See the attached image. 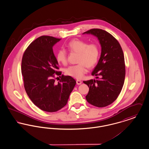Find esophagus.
Here are the masks:
<instances>
[{"instance_id":"34e87169","label":"esophagus","mask_w":149,"mask_h":149,"mask_svg":"<svg viewBox=\"0 0 149 149\" xmlns=\"http://www.w3.org/2000/svg\"><path fill=\"white\" fill-rule=\"evenodd\" d=\"M81 81H80V80H77V84H78V85H80L81 84Z\"/></svg>"}]
</instances>
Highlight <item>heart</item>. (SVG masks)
I'll return each instance as SVG.
<instances>
[{
  "mask_svg": "<svg viewBox=\"0 0 149 149\" xmlns=\"http://www.w3.org/2000/svg\"><path fill=\"white\" fill-rule=\"evenodd\" d=\"M68 50L71 52L78 53L79 64L71 65L65 70V73L72 77L81 79L86 72V66L89 68H93L98 63L100 56L98 46L95 43L88 44L87 41L74 39L67 45ZM57 61L60 64L67 63L66 51L63 49L58 50L56 55Z\"/></svg>",
  "mask_w": 149,
  "mask_h": 149,
  "instance_id": "b5f03b06",
  "label": "heart"
}]
</instances>
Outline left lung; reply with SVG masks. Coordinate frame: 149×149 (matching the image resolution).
Instances as JSON below:
<instances>
[{"label": "left lung", "instance_id": "1", "mask_svg": "<svg viewBox=\"0 0 149 149\" xmlns=\"http://www.w3.org/2000/svg\"><path fill=\"white\" fill-rule=\"evenodd\" d=\"M85 33L97 37L102 47L99 61L92 72L97 79L83 81L89 87L85 98L93 106L106 107L117 98L123 86L126 74L123 52L118 41L104 30L91 29Z\"/></svg>", "mask_w": 149, "mask_h": 149}]
</instances>
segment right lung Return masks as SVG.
<instances>
[{"label":"right lung","instance_id":"obj_1","mask_svg":"<svg viewBox=\"0 0 149 149\" xmlns=\"http://www.w3.org/2000/svg\"><path fill=\"white\" fill-rule=\"evenodd\" d=\"M61 39L42 36L33 41L24 51L22 60L24 86L29 98L41 110L54 112L68 103L76 81L61 75L57 84L54 74L61 75L52 47Z\"/></svg>","mask_w":149,"mask_h":149}]
</instances>
